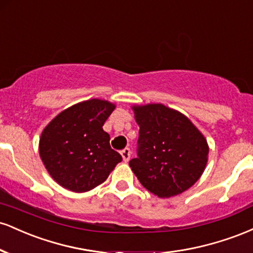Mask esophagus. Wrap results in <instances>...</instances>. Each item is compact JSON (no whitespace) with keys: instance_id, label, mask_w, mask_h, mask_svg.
Listing matches in <instances>:
<instances>
[{"instance_id":"obj_1","label":"esophagus","mask_w":253,"mask_h":253,"mask_svg":"<svg viewBox=\"0 0 253 253\" xmlns=\"http://www.w3.org/2000/svg\"><path fill=\"white\" fill-rule=\"evenodd\" d=\"M121 156H123V159L125 163H127V162L129 161L130 158V150L128 149V147H126V149H124L123 151H121Z\"/></svg>"}]
</instances>
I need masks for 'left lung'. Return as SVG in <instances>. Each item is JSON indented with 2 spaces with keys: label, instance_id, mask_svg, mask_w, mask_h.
<instances>
[{
  "label": "left lung",
  "instance_id": "obj_1",
  "mask_svg": "<svg viewBox=\"0 0 253 253\" xmlns=\"http://www.w3.org/2000/svg\"><path fill=\"white\" fill-rule=\"evenodd\" d=\"M139 139L129 167L139 182L158 197L178 195L205 171L208 145L187 117L164 104L135 106Z\"/></svg>",
  "mask_w": 253,
  "mask_h": 253
}]
</instances>
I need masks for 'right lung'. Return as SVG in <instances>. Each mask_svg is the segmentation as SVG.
<instances>
[{"mask_svg": "<svg viewBox=\"0 0 253 253\" xmlns=\"http://www.w3.org/2000/svg\"><path fill=\"white\" fill-rule=\"evenodd\" d=\"M114 108L108 101L92 98L65 109L45 127L40 158L58 184L75 193L94 189L123 161L102 128Z\"/></svg>", "mask_w": 253, "mask_h": 253, "instance_id": "1", "label": "right lung"}]
</instances>
